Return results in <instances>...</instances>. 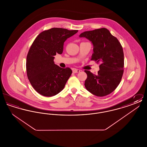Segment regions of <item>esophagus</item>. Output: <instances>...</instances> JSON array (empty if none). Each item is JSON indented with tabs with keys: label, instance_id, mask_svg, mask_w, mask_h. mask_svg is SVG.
<instances>
[{
	"label": "esophagus",
	"instance_id": "obj_1",
	"mask_svg": "<svg viewBox=\"0 0 147 147\" xmlns=\"http://www.w3.org/2000/svg\"><path fill=\"white\" fill-rule=\"evenodd\" d=\"M73 72L74 73H77L80 72V70L79 69H73Z\"/></svg>",
	"mask_w": 147,
	"mask_h": 147
}]
</instances>
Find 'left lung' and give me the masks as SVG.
Here are the masks:
<instances>
[{
    "mask_svg": "<svg viewBox=\"0 0 147 147\" xmlns=\"http://www.w3.org/2000/svg\"><path fill=\"white\" fill-rule=\"evenodd\" d=\"M90 40L94 46L91 60L100 63L98 75L85 70L86 89L100 97L106 96L118 86L123 74L124 54L118 39L106 28L85 31L79 35Z\"/></svg>",
    "mask_w": 147,
    "mask_h": 147,
    "instance_id": "8db88e82",
    "label": "left lung"
}]
</instances>
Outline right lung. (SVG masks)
<instances>
[{"instance_id": "right-lung-1", "label": "right lung", "mask_w": 147, "mask_h": 147, "mask_svg": "<svg viewBox=\"0 0 147 147\" xmlns=\"http://www.w3.org/2000/svg\"><path fill=\"white\" fill-rule=\"evenodd\" d=\"M78 30L52 28L41 32L31 45L26 57V73L34 89L45 96L56 95L64 89L72 70L54 63V56L62 54L64 42Z\"/></svg>"}]
</instances>
